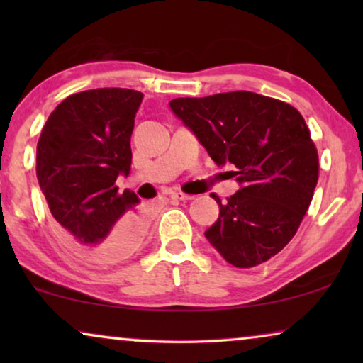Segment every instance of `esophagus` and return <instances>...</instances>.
Masks as SVG:
<instances>
[{
	"instance_id": "esophagus-1",
	"label": "esophagus",
	"mask_w": 363,
	"mask_h": 363,
	"mask_svg": "<svg viewBox=\"0 0 363 363\" xmlns=\"http://www.w3.org/2000/svg\"><path fill=\"white\" fill-rule=\"evenodd\" d=\"M193 195H186V193H182V191H177V193H172V200H177V201H190L193 200Z\"/></svg>"
}]
</instances>
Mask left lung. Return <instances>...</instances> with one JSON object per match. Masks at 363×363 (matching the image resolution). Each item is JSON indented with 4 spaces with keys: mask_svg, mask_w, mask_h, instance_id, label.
Wrapping results in <instances>:
<instances>
[{
    "mask_svg": "<svg viewBox=\"0 0 363 363\" xmlns=\"http://www.w3.org/2000/svg\"><path fill=\"white\" fill-rule=\"evenodd\" d=\"M172 111L218 165L231 163L241 190L221 203L205 236L236 267L271 259L299 230L319 180V153L296 107L236 91L178 97Z\"/></svg>",
    "mask_w": 363,
    "mask_h": 363,
    "instance_id": "obj_1",
    "label": "left lung"
}]
</instances>
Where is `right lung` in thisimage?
I'll list each match as a JSON object with an SVG mask.
<instances>
[{
	"instance_id": "right-lung-1",
	"label": "right lung",
	"mask_w": 363,
	"mask_h": 363,
	"mask_svg": "<svg viewBox=\"0 0 363 363\" xmlns=\"http://www.w3.org/2000/svg\"><path fill=\"white\" fill-rule=\"evenodd\" d=\"M142 97L121 87L72 94L51 112L38 140L36 175L54 233L89 264L127 259L145 236L135 193L116 185L121 173L130 172Z\"/></svg>"
}]
</instances>
